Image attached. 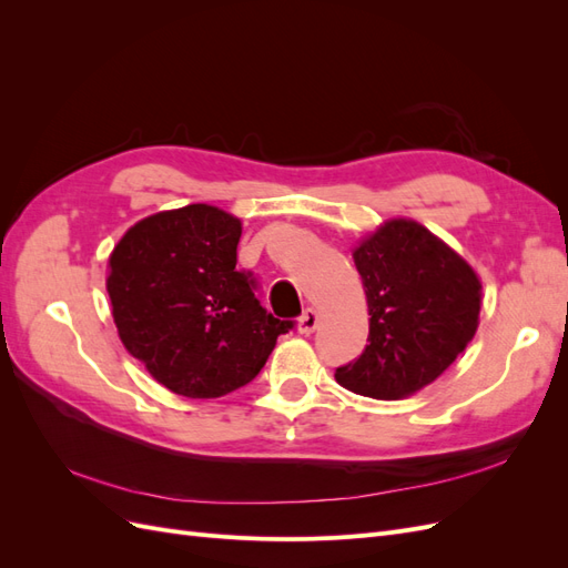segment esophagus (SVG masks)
I'll use <instances>...</instances> for the list:
<instances>
[{
  "instance_id": "esophagus-1",
  "label": "esophagus",
  "mask_w": 568,
  "mask_h": 568,
  "mask_svg": "<svg viewBox=\"0 0 568 568\" xmlns=\"http://www.w3.org/2000/svg\"><path fill=\"white\" fill-rule=\"evenodd\" d=\"M317 324H320V315H317V311H313V307H307V311L298 317V322H296V329H298V334H313L315 329H317Z\"/></svg>"
}]
</instances>
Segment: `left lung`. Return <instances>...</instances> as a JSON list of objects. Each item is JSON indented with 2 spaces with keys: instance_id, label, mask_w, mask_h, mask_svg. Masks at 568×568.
I'll return each instance as SVG.
<instances>
[{
  "instance_id": "1",
  "label": "left lung",
  "mask_w": 568,
  "mask_h": 568,
  "mask_svg": "<svg viewBox=\"0 0 568 568\" xmlns=\"http://www.w3.org/2000/svg\"><path fill=\"white\" fill-rule=\"evenodd\" d=\"M369 343L336 382L376 400H403L436 382L478 329L480 280L417 220L390 217L353 248Z\"/></svg>"
}]
</instances>
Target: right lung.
<instances>
[{
    "instance_id": "add662e5",
    "label": "right lung",
    "mask_w": 568,
    "mask_h": 568,
    "mask_svg": "<svg viewBox=\"0 0 568 568\" xmlns=\"http://www.w3.org/2000/svg\"><path fill=\"white\" fill-rule=\"evenodd\" d=\"M242 220L209 203L153 213L120 236L106 291L125 351L186 398H220L263 369L291 322L236 270Z\"/></svg>"
}]
</instances>
